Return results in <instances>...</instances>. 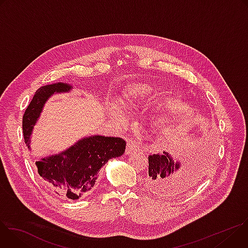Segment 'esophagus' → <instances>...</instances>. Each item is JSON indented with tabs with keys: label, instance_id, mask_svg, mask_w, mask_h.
<instances>
[{
	"label": "esophagus",
	"instance_id": "1",
	"mask_svg": "<svg viewBox=\"0 0 248 248\" xmlns=\"http://www.w3.org/2000/svg\"><path fill=\"white\" fill-rule=\"evenodd\" d=\"M140 146H138L132 140H127L126 142V149H125V155H129L132 151H135L139 149Z\"/></svg>",
	"mask_w": 248,
	"mask_h": 248
}]
</instances>
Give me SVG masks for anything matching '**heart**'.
<instances>
[{
	"instance_id": "obj_1",
	"label": "heart",
	"mask_w": 248,
	"mask_h": 248,
	"mask_svg": "<svg viewBox=\"0 0 248 248\" xmlns=\"http://www.w3.org/2000/svg\"><path fill=\"white\" fill-rule=\"evenodd\" d=\"M156 91L155 87H152L147 84H132L126 88V90L124 92V96L120 101V104L123 108L128 109L132 106L141 100H143L146 96L150 95L151 93H154ZM106 110H107L108 115L116 122L121 123L124 120V114L119 109L118 106H116L114 103H108L106 105ZM167 117V111H160L155 116V123L160 124L165 121Z\"/></svg>"
}]
</instances>
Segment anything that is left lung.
I'll return each instance as SVG.
<instances>
[{
	"instance_id": "left-lung-1",
	"label": "left lung",
	"mask_w": 248,
	"mask_h": 248,
	"mask_svg": "<svg viewBox=\"0 0 248 248\" xmlns=\"http://www.w3.org/2000/svg\"><path fill=\"white\" fill-rule=\"evenodd\" d=\"M208 159L201 154L191 164L181 162L166 151L150 155L146 186L151 192L163 197L185 191L204 178L209 170Z\"/></svg>"
}]
</instances>
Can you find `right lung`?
<instances>
[{
    "label": "right lung",
    "instance_id": "1",
    "mask_svg": "<svg viewBox=\"0 0 248 248\" xmlns=\"http://www.w3.org/2000/svg\"><path fill=\"white\" fill-rule=\"evenodd\" d=\"M72 89L70 84L57 82L44 85L35 92L22 119L24 141L29 150L34 125L46 102L55 94L68 93ZM125 144L120 137L86 136L59 154L41 158L35 164L43 183L52 193L60 198L78 200L90 193L101 168L110 159L122 156Z\"/></svg>",
    "mask_w": 248,
    "mask_h": 248
}]
</instances>
